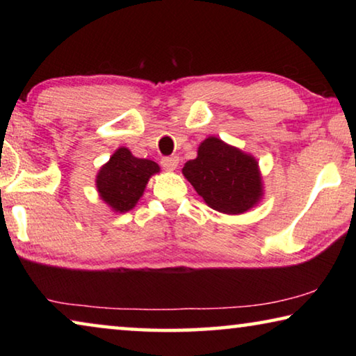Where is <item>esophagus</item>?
<instances>
[{
    "label": "esophagus",
    "instance_id": "esophagus-1",
    "mask_svg": "<svg viewBox=\"0 0 356 356\" xmlns=\"http://www.w3.org/2000/svg\"><path fill=\"white\" fill-rule=\"evenodd\" d=\"M179 165V156H165L161 159V166L165 168L166 171H174Z\"/></svg>",
    "mask_w": 356,
    "mask_h": 356
}]
</instances>
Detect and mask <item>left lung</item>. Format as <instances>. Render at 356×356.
Instances as JSON below:
<instances>
[{"label": "left lung", "mask_w": 356, "mask_h": 356, "mask_svg": "<svg viewBox=\"0 0 356 356\" xmlns=\"http://www.w3.org/2000/svg\"><path fill=\"white\" fill-rule=\"evenodd\" d=\"M182 174L209 207L221 213H243L261 201L262 177L254 156L209 136Z\"/></svg>", "instance_id": "obj_1"}]
</instances>
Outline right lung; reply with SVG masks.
Segmentation results:
<instances>
[{
	"mask_svg": "<svg viewBox=\"0 0 356 356\" xmlns=\"http://www.w3.org/2000/svg\"><path fill=\"white\" fill-rule=\"evenodd\" d=\"M155 172H160L155 161L136 159L127 147H119L110 161L100 168L95 185L102 200L114 212L122 213L136 206Z\"/></svg>",
	"mask_w": 356,
	"mask_h": 356,
	"instance_id": "obj_1",
	"label": "right lung"
}]
</instances>
